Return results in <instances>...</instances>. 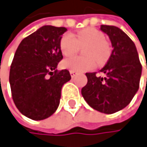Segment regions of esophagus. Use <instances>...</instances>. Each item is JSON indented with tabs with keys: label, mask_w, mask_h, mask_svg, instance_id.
Listing matches in <instances>:
<instances>
[{
	"label": "esophagus",
	"mask_w": 147,
	"mask_h": 147,
	"mask_svg": "<svg viewBox=\"0 0 147 147\" xmlns=\"http://www.w3.org/2000/svg\"><path fill=\"white\" fill-rule=\"evenodd\" d=\"M69 73H70V76H71L72 78H74V77L76 76V74H77V72L74 71V70H69Z\"/></svg>",
	"instance_id": "34e87169"
}]
</instances>
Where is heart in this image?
I'll list each match as a JSON object with an SVG mask.
<instances>
[{
  "label": "heart",
  "mask_w": 147,
  "mask_h": 147,
  "mask_svg": "<svg viewBox=\"0 0 147 147\" xmlns=\"http://www.w3.org/2000/svg\"><path fill=\"white\" fill-rule=\"evenodd\" d=\"M104 34L94 29L86 28L78 32L73 36L65 33L60 40V48L63 55L71 56L77 54L79 47H84L83 53L86 56H74L63 61V68L74 71H86L93 69L98 63H102L108 59L110 54L109 43L104 40Z\"/></svg>",
  "instance_id": "1"
}]
</instances>
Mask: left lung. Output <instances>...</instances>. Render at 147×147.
I'll return each instance as SVG.
<instances>
[{
  "mask_svg": "<svg viewBox=\"0 0 147 147\" xmlns=\"http://www.w3.org/2000/svg\"><path fill=\"white\" fill-rule=\"evenodd\" d=\"M100 30L108 34L113 47L108 63L100 69L107 77L86 73L87 84L81 92L93 109L114 114L124 109L138 92L142 65L134 42L125 32L112 25H101Z\"/></svg>",
  "mask_w": 147,
  "mask_h": 147,
  "instance_id": "1",
  "label": "left lung"
}]
</instances>
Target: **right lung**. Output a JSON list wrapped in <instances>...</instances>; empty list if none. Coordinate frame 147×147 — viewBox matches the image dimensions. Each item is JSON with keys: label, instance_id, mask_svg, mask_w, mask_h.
I'll return each instance as SVG.
<instances>
[{"label": "right lung", "instance_id": "obj_1", "mask_svg": "<svg viewBox=\"0 0 147 147\" xmlns=\"http://www.w3.org/2000/svg\"><path fill=\"white\" fill-rule=\"evenodd\" d=\"M65 27L45 25L24 38L15 53L9 70L13 101L32 120H44L57 109L61 90L71 77L69 70H57L63 58L60 40Z\"/></svg>", "mask_w": 147, "mask_h": 147}]
</instances>
